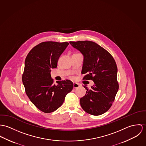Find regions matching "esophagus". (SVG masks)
Segmentation results:
<instances>
[{
  "label": "esophagus",
  "mask_w": 146,
  "mask_h": 146,
  "mask_svg": "<svg viewBox=\"0 0 146 146\" xmlns=\"http://www.w3.org/2000/svg\"><path fill=\"white\" fill-rule=\"evenodd\" d=\"M80 85L79 83H76V82L73 83V88H77L80 87Z\"/></svg>",
  "instance_id": "esophagus-1"
}]
</instances>
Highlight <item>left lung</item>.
I'll return each mask as SVG.
<instances>
[{
    "label": "left lung",
    "mask_w": 146,
    "mask_h": 146,
    "mask_svg": "<svg viewBox=\"0 0 146 146\" xmlns=\"http://www.w3.org/2000/svg\"><path fill=\"white\" fill-rule=\"evenodd\" d=\"M70 45L83 55V80H92L95 84L87 87L84 96L81 98L82 108L87 113L100 115L111 106L119 89L117 68L112 55L96 42L90 41H70Z\"/></svg>",
    "instance_id": "8db88e82"
}]
</instances>
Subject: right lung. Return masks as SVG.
<instances>
[{
	"instance_id": "add662e5",
	"label": "right lung",
	"mask_w": 146,
	"mask_h": 146,
	"mask_svg": "<svg viewBox=\"0 0 146 146\" xmlns=\"http://www.w3.org/2000/svg\"><path fill=\"white\" fill-rule=\"evenodd\" d=\"M68 45L67 42H43L31 49L26 56L22 82L30 101L44 113L57 110L73 90L72 81H57L56 85L50 74L51 69L57 67L58 59Z\"/></svg>"
}]
</instances>
